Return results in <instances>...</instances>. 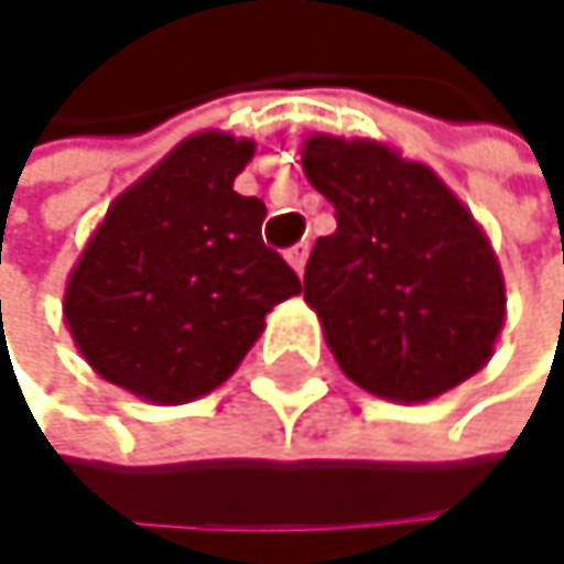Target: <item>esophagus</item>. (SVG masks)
I'll return each instance as SVG.
<instances>
[{"label": "esophagus", "mask_w": 564, "mask_h": 564, "mask_svg": "<svg viewBox=\"0 0 564 564\" xmlns=\"http://www.w3.org/2000/svg\"><path fill=\"white\" fill-rule=\"evenodd\" d=\"M284 257H288V263H291L297 273H304V263H307V243H297V247H291Z\"/></svg>", "instance_id": "obj_1"}]
</instances>
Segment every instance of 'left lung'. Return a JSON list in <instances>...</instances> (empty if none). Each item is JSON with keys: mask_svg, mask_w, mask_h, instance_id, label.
Returning a JSON list of instances; mask_svg holds the SVG:
<instances>
[{"mask_svg": "<svg viewBox=\"0 0 564 564\" xmlns=\"http://www.w3.org/2000/svg\"><path fill=\"white\" fill-rule=\"evenodd\" d=\"M304 173L337 220L311 250L304 301L340 371L391 401H427L481 371L505 284L458 196L371 140L311 137Z\"/></svg>", "mask_w": 564, "mask_h": 564, "instance_id": "1", "label": "left lung"}]
</instances>
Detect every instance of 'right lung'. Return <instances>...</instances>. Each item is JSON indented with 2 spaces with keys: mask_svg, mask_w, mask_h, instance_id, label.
Wrapping results in <instances>:
<instances>
[{
  "mask_svg": "<svg viewBox=\"0 0 564 564\" xmlns=\"http://www.w3.org/2000/svg\"><path fill=\"white\" fill-rule=\"evenodd\" d=\"M250 140L196 133L109 207L83 250L66 324L109 384L183 404L224 384L297 273L260 237L267 207L234 189Z\"/></svg>",
  "mask_w": 564,
  "mask_h": 564,
  "instance_id": "add662e5",
  "label": "right lung"
}]
</instances>
